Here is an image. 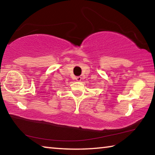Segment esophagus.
Returning a JSON list of instances; mask_svg holds the SVG:
<instances>
[{"mask_svg":"<svg viewBox=\"0 0 155 155\" xmlns=\"http://www.w3.org/2000/svg\"><path fill=\"white\" fill-rule=\"evenodd\" d=\"M76 80H77V81H78V82H80V81L82 80V78H81V77H77V78H76Z\"/></svg>","mask_w":155,"mask_h":155,"instance_id":"obj_1","label":"esophagus"}]
</instances>
